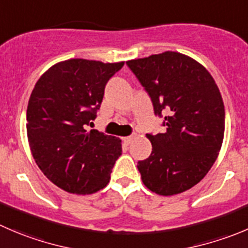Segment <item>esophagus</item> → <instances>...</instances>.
I'll return each instance as SVG.
<instances>
[{
  "mask_svg": "<svg viewBox=\"0 0 248 248\" xmlns=\"http://www.w3.org/2000/svg\"><path fill=\"white\" fill-rule=\"evenodd\" d=\"M132 139H133V137H132V136H129V137H124V144H127V145H128V144H131Z\"/></svg>",
  "mask_w": 248,
  "mask_h": 248,
  "instance_id": "esophagus-1",
  "label": "esophagus"
}]
</instances>
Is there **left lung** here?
<instances>
[{"label":"left lung","mask_w":248,"mask_h":248,"mask_svg":"<svg viewBox=\"0 0 248 248\" xmlns=\"http://www.w3.org/2000/svg\"><path fill=\"white\" fill-rule=\"evenodd\" d=\"M126 64L166 127L165 133L146 134L153 150L138 161L144 185L163 196L193 188L213 166L224 137V104L215 80L196 60L170 50Z\"/></svg>","instance_id":"1"}]
</instances>
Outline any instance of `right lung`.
<instances>
[{
    "mask_svg": "<svg viewBox=\"0 0 248 248\" xmlns=\"http://www.w3.org/2000/svg\"><path fill=\"white\" fill-rule=\"evenodd\" d=\"M121 63L70 59L48 69L36 82L26 110V132L43 174L71 194H92L109 183L121 140L93 124L108 81Z\"/></svg>",
    "mask_w": 248,
    "mask_h": 248,
    "instance_id": "obj_1",
    "label": "right lung"
}]
</instances>
